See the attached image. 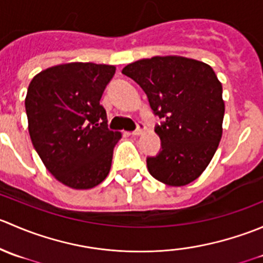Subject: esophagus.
Wrapping results in <instances>:
<instances>
[{
    "instance_id": "obj_1",
    "label": "esophagus",
    "mask_w": 263,
    "mask_h": 263,
    "mask_svg": "<svg viewBox=\"0 0 263 263\" xmlns=\"http://www.w3.org/2000/svg\"><path fill=\"white\" fill-rule=\"evenodd\" d=\"M144 129H145V124L142 123V122H137V128L132 132V135H134V136H139V135H141L142 132H144Z\"/></svg>"
}]
</instances>
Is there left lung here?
Listing matches in <instances>:
<instances>
[{
  "label": "left lung",
  "mask_w": 263,
  "mask_h": 263,
  "mask_svg": "<svg viewBox=\"0 0 263 263\" xmlns=\"http://www.w3.org/2000/svg\"><path fill=\"white\" fill-rule=\"evenodd\" d=\"M122 73L141 86L163 119L155 127L161 150L146 159L148 173L174 187L197 179L222 134V86L213 68L192 58L156 55L129 63Z\"/></svg>",
  "instance_id": "1"
}]
</instances>
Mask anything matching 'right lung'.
<instances>
[{
	"label": "right lung",
	"instance_id": "add662e5",
	"mask_svg": "<svg viewBox=\"0 0 263 263\" xmlns=\"http://www.w3.org/2000/svg\"><path fill=\"white\" fill-rule=\"evenodd\" d=\"M116 67L90 62L53 66L34 76L25 98L29 135L46 168L75 190L102 183L122 135L108 129L100 104Z\"/></svg>",
	"mask_w": 263,
	"mask_h": 263
}]
</instances>
